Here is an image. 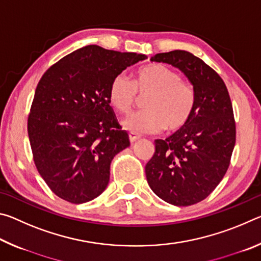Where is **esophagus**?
I'll use <instances>...</instances> for the list:
<instances>
[{
	"label": "esophagus",
	"mask_w": 261,
	"mask_h": 261,
	"mask_svg": "<svg viewBox=\"0 0 261 261\" xmlns=\"http://www.w3.org/2000/svg\"><path fill=\"white\" fill-rule=\"evenodd\" d=\"M129 139H130V143H135L136 140L139 139V136L134 134V132H130V134H129Z\"/></svg>",
	"instance_id": "obj_1"
}]
</instances>
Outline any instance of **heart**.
Here are the masks:
<instances>
[{
	"label": "heart",
	"mask_w": 261,
	"mask_h": 261,
	"mask_svg": "<svg viewBox=\"0 0 261 261\" xmlns=\"http://www.w3.org/2000/svg\"><path fill=\"white\" fill-rule=\"evenodd\" d=\"M140 96L144 110L130 115L123 124L135 134H169L188 125L196 108V92L175 70L160 63L140 68L132 84L125 74L115 77L109 86V102L121 114H127Z\"/></svg>",
	"instance_id": "heart-1"
}]
</instances>
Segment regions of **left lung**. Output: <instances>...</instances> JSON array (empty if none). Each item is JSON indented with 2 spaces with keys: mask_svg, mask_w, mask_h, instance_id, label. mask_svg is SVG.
Masks as SVG:
<instances>
[{
  "mask_svg": "<svg viewBox=\"0 0 261 261\" xmlns=\"http://www.w3.org/2000/svg\"><path fill=\"white\" fill-rule=\"evenodd\" d=\"M152 62L179 69L196 92L188 125L165 140L145 167L149 188L162 200L190 206L204 200L226 175L236 141V125L227 86L199 57L185 50L160 53Z\"/></svg>",
  "mask_w": 261,
  "mask_h": 261,
  "instance_id": "obj_1",
  "label": "left lung"
}]
</instances>
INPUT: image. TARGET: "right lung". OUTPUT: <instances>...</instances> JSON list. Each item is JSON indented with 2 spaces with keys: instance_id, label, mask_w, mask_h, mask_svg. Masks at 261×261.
I'll list each match as a JSON object with an SVG mask.
<instances>
[{
  "instance_id": "right-lung-1",
  "label": "right lung",
  "mask_w": 261,
  "mask_h": 261,
  "mask_svg": "<svg viewBox=\"0 0 261 261\" xmlns=\"http://www.w3.org/2000/svg\"><path fill=\"white\" fill-rule=\"evenodd\" d=\"M147 59L90 45L47 70L35 90L28 132L35 167L57 197L83 204L102 193L114 156L130 146L109 102L123 70Z\"/></svg>"
}]
</instances>
